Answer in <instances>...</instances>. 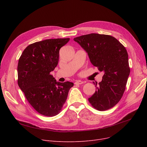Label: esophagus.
Segmentation results:
<instances>
[{"mask_svg":"<svg viewBox=\"0 0 147 147\" xmlns=\"http://www.w3.org/2000/svg\"><path fill=\"white\" fill-rule=\"evenodd\" d=\"M74 83H75V84H82L83 83V82L82 80H77Z\"/></svg>","mask_w":147,"mask_h":147,"instance_id":"esophagus-1","label":"esophagus"}]
</instances>
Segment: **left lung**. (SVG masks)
Segmentation results:
<instances>
[{
	"label": "left lung",
	"instance_id": "obj_1",
	"mask_svg": "<svg viewBox=\"0 0 147 147\" xmlns=\"http://www.w3.org/2000/svg\"><path fill=\"white\" fill-rule=\"evenodd\" d=\"M74 40L88 53L93 65L104 73L98 85L93 82L96 91L88 99L89 102L99 111L111 109L121 99L130 74L126 48L115 37L105 34L91 33Z\"/></svg>",
	"mask_w": 147,
	"mask_h": 147
}]
</instances>
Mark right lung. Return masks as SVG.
I'll list each match as a JSON object with an SVG mask.
<instances>
[{
    "label": "right lung",
    "mask_w": 147,
    "mask_h": 147,
    "mask_svg": "<svg viewBox=\"0 0 147 147\" xmlns=\"http://www.w3.org/2000/svg\"><path fill=\"white\" fill-rule=\"evenodd\" d=\"M69 40L54 38L31 44L18 61V86L30 105L45 116H54L60 112L74 85L69 82H57L50 74L58 65L59 49Z\"/></svg>",
    "instance_id": "obj_1"
}]
</instances>
